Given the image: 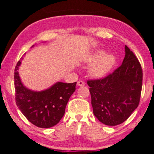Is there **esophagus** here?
I'll return each instance as SVG.
<instances>
[{"instance_id":"1","label":"esophagus","mask_w":154,"mask_h":154,"mask_svg":"<svg viewBox=\"0 0 154 154\" xmlns=\"http://www.w3.org/2000/svg\"><path fill=\"white\" fill-rule=\"evenodd\" d=\"M77 85H78V86H84V85H85V82H84L83 81H82V80H79V81H78V82H77Z\"/></svg>"}]
</instances>
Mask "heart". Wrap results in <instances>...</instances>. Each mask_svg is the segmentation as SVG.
I'll return each mask as SVG.
<instances>
[{"mask_svg": "<svg viewBox=\"0 0 154 154\" xmlns=\"http://www.w3.org/2000/svg\"><path fill=\"white\" fill-rule=\"evenodd\" d=\"M89 62H96L91 65L89 73L94 78H103L106 75L115 65L116 58L113 55H104V51H99L89 58Z\"/></svg>", "mask_w": 154, "mask_h": 154, "instance_id": "obj_1", "label": "heart"}]
</instances>
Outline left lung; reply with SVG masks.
<instances>
[{"instance_id": "1", "label": "left lung", "mask_w": 154, "mask_h": 154, "mask_svg": "<svg viewBox=\"0 0 154 154\" xmlns=\"http://www.w3.org/2000/svg\"><path fill=\"white\" fill-rule=\"evenodd\" d=\"M123 63L113 72L103 79L87 81L94 115L107 126L123 123L140 103L142 68L126 45Z\"/></svg>"}]
</instances>
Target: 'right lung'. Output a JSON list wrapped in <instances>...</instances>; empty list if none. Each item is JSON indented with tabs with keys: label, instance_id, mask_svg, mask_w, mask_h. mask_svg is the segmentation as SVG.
Here are the masks:
<instances>
[{
	"label": "right lung",
	"instance_id": "1",
	"mask_svg": "<svg viewBox=\"0 0 154 154\" xmlns=\"http://www.w3.org/2000/svg\"><path fill=\"white\" fill-rule=\"evenodd\" d=\"M22 58L14 69L16 104L23 115L32 124L40 128H50L58 123L65 114L69 98L75 91L76 82L64 83L58 82L45 90L36 92L22 84L18 68Z\"/></svg>",
	"mask_w": 154,
	"mask_h": 154
}]
</instances>
